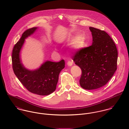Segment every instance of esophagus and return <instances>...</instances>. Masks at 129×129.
<instances>
[{
	"label": "esophagus",
	"instance_id": "34e87169",
	"mask_svg": "<svg viewBox=\"0 0 129 129\" xmlns=\"http://www.w3.org/2000/svg\"><path fill=\"white\" fill-rule=\"evenodd\" d=\"M67 65L69 66H71L72 65H73V63L71 61H68V62H67Z\"/></svg>",
	"mask_w": 129,
	"mask_h": 129
}]
</instances>
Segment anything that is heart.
Listing matches in <instances>:
<instances>
[{
	"label": "heart",
	"mask_w": 129,
	"mask_h": 129,
	"mask_svg": "<svg viewBox=\"0 0 129 129\" xmlns=\"http://www.w3.org/2000/svg\"><path fill=\"white\" fill-rule=\"evenodd\" d=\"M69 40L72 41V48L76 51H78L83 49L86 45V40L82 36H74L70 38Z\"/></svg>",
	"instance_id": "b5f03b06"
}]
</instances>
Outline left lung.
<instances>
[{"mask_svg":"<svg viewBox=\"0 0 129 129\" xmlns=\"http://www.w3.org/2000/svg\"><path fill=\"white\" fill-rule=\"evenodd\" d=\"M92 45L77 51L73 61L82 70L80 86L87 90L105 85L117 70L118 51L113 40L104 30L89 28Z\"/></svg>","mask_w":129,"mask_h":129,"instance_id":"1","label":"left lung"}]
</instances>
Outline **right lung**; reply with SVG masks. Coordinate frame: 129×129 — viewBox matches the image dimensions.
Here are the masks:
<instances>
[{"mask_svg":"<svg viewBox=\"0 0 129 129\" xmlns=\"http://www.w3.org/2000/svg\"><path fill=\"white\" fill-rule=\"evenodd\" d=\"M37 29L34 27L25 30L15 45L12 55L13 70L15 75L29 92L40 95H47L55 90L60 72L65 67L63 59L58 62L47 61L35 70L26 69L21 62L20 50L25 39Z\"/></svg>","mask_w":129,"mask_h":129,"instance_id":"obj_1","label":"right lung"}]
</instances>
